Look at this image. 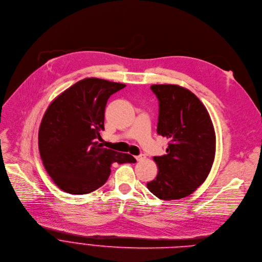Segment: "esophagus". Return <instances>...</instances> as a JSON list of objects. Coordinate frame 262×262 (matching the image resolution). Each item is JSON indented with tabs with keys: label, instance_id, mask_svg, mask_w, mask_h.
Wrapping results in <instances>:
<instances>
[{
	"label": "esophagus",
	"instance_id": "obj_1",
	"mask_svg": "<svg viewBox=\"0 0 262 262\" xmlns=\"http://www.w3.org/2000/svg\"><path fill=\"white\" fill-rule=\"evenodd\" d=\"M146 159V157L144 156V155H140V156H137L136 157V160L138 161V162H141V161H144Z\"/></svg>",
	"mask_w": 262,
	"mask_h": 262
}]
</instances>
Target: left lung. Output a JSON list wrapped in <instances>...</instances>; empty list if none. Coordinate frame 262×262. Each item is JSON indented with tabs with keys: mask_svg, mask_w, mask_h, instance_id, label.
I'll use <instances>...</instances> for the list:
<instances>
[{
	"mask_svg": "<svg viewBox=\"0 0 262 262\" xmlns=\"http://www.w3.org/2000/svg\"><path fill=\"white\" fill-rule=\"evenodd\" d=\"M150 89L160 102L157 132L169 145L167 155L154 157L158 174L147 188L160 200H180L208 178L215 158V130L206 106L191 91L178 84Z\"/></svg>",
	"mask_w": 262,
	"mask_h": 262,
	"instance_id": "obj_1",
	"label": "left lung"
}]
</instances>
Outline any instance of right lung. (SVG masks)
<instances>
[{"instance_id": "1", "label": "right lung", "mask_w": 262, "mask_h": 262, "mask_svg": "<svg viewBox=\"0 0 262 262\" xmlns=\"http://www.w3.org/2000/svg\"><path fill=\"white\" fill-rule=\"evenodd\" d=\"M125 84L84 78L50 103L38 130L39 155L54 184L70 194H88L101 187L113 163H135L128 154L102 147L104 110L111 95Z\"/></svg>"}]
</instances>
